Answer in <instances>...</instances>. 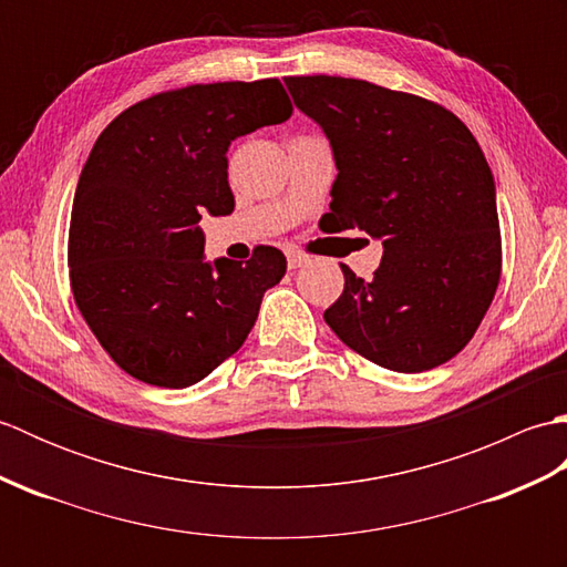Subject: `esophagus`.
I'll list each match as a JSON object with an SVG mask.
<instances>
[{
    "label": "esophagus",
    "mask_w": 567,
    "mask_h": 567,
    "mask_svg": "<svg viewBox=\"0 0 567 567\" xmlns=\"http://www.w3.org/2000/svg\"><path fill=\"white\" fill-rule=\"evenodd\" d=\"M309 260H311V256H307L305 250H297V248L287 250V265H290V270L302 268V265H307Z\"/></svg>",
    "instance_id": "1"
}]
</instances>
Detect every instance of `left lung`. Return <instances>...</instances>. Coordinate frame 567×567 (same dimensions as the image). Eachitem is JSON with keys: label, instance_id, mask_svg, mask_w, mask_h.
Here are the masks:
<instances>
[{"label": "left lung", "instance_id": "left-lung-1", "mask_svg": "<svg viewBox=\"0 0 567 567\" xmlns=\"http://www.w3.org/2000/svg\"><path fill=\"white\" fill-rule=\"evenodd\" d=\"M331 141L339 175L321 231L382 240L372 280L341 265L323 311L355 353L396 372L443 365L473 339L502 275L495 179L470 128L445 106L365 80L285 78Z\"/></svg>", "mask_w": 567, "mask_h": 567}]
</instances>
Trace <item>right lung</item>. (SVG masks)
Instances as JSON below:
<instances>
[{
    "label": "right lung",
    "instance_id": "add662e5",
    "mask_svg": "<svg viewBox=\"0 0 567 567\" xmlns=\"http://www.w3.org/2000/svg\"><path fill=\"white\" fill-rule=\"evenodd\" d=\"M292 116L280 80L187 84L141 100L106 126L75 189L70 287L114 363L155 388H189L231 358L282 250L204 260L202 214L234 212L231 141Z\"/></svg>",
    "mask_w": 567,
    "mask_h": 567
}]
</instances>
